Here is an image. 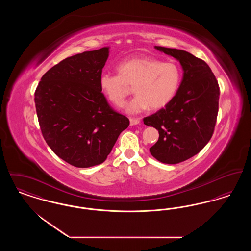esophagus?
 <instances>
[{
    "mask_svg": "<svg viewBox=\"0 0 251 251\" xmlns=\"http://www.w3.org/2000/svg\"><path fill=\"white\" fill-rule=\"evenodd\" d=\"M139 122H140L139 119H135V118H131V119H130V124H131V126L136 125V124H138Z\"/></svg>",
    "mask_w": 251,
    "mask_h": 251,
    "instance_id": "34e87169",
    "label": "esophagus"
}]
</instances>
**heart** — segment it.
<instances>
[{"label": "heart", "mask_w": 251, "mask_h": 251, "mask_svg": "<svg viewBox=\"0 0 251 251\" xmlns=\"http://www.w3.org/2000/svg\"><path fill=\"white\" fill-rule=\"evenodd\" d=\"M117 71L118 74H100V88L111 103L121 107L132 86L136 95L126 105L130 114L141 113L149 107H165L177 94L182 77L176 62L146 56L123 60L118 64Z\"/></svg>", "instance_id": "obj_1"}]
</instances>
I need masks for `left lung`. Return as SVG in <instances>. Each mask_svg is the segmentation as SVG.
Instances as JSON below:
<instances>
[{
	"instance_id": "left-lung-1",
	"label": "left lung",
	"mask_w": 251,
	"mask_h": 251,
	"mask_svg": "<svg viewBox=\"0 0 251 251\" xmlns=\"http://www.w3.org/2000/svg\"><path fill=\"white\" fill-rule=\"evenodd\" d=\"M155 49L179 60L183 77L173 100L155 114L144 118V124L159 131L151 155L164 164H178L198 154L210 141L218 114L219 85L202 59L178 49Z\"/></svg>"
}]
</instances>
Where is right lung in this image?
I'll use <instances>...</instances> for the list:
<instances>
[{"label": "right lung", "instance_id": "obj_1", "mask_svg": "<svg viewBox=\"0 0 251 251\" xmlns=\"http://www.w3.org/2000/svg\"><path fill=\"white\" fill-rule=\"evenodd\" d=\"M109 48L62 60L46 72L35 92L42 135L51 151L76 167L103 163L130 120L116 112L99 79Z\"/></svg>", "mask_w": 251, "mask_h": 251}]
</instances>
